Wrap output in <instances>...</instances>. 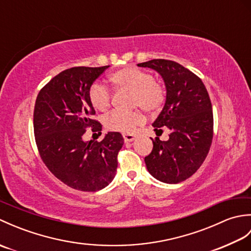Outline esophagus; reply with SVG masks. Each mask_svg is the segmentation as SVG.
<instances>
[{"label": "esophagus", "mask_w": 251, "mask_h": 251, "mask_svg": "<svg viewBox=\"0 0 251 251\" xmlns=\"http://www.w3.org/2000/svg\"><path fill=\"white\" fill-rule=\"evenodd\" d=\"M123 137H124L125 142H131V141H134L136 139V136L132 135V134H124V135H123Z\"/></svg>", "instance_id": "obj_1"}]
</instances>
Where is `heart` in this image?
Returning <instances> with one entry per match:
<instances>
[{"mask_svg":"<svg viewBox=\"0 0 251 251\" xmlns=\"http://www.w3.org/2000/svg\"><path fill=\"white\" fill-rule=\"evenodd\" d=\"M112 85L119 90L131 92V105L140 106L147 113L154 114L163 108L166 92L163 85L154 79L153 74L134 66L125 67L110 75ZM89 101L94 108L105 112L111 104V94L103 85L95 83L89 89ZM145 123V115L139 110L131 112L113 111L103 119L106 129L131 134Z\"/></svg>","mask_w":251,"mask_h":251,"instance_id":"b5f03b06","label":"heart"}]
</instances>
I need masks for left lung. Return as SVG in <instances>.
<instances>
[{"instance_id":"obj_1","label":"left lung","mask_w":251,"mask_h":251,"mask_svg":"<svg viewBox=\"0 0 251 251\" xmlns=\"http://www.w3.org/2000/svg\"><path fill=\"white\" fill-rule=\"evenodd\" d=\"M161 74L166 86V101L153 123L154 130H170L167 141L156 137L153 150L145 157L154 178L179 183L196 173L205 161L214 137V115L209 95L201 79L180 63L153 59L138 63Z\"/></svg>"}]
</instances>
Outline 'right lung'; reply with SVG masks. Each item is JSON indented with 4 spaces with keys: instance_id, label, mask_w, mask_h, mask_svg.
Listing matches in <instances>:
<instances>
[{
    "instance_id": "obj_1",
    "label": "right lung",
    "mask_w": 251,
    "mask_h": 251,
    "mask_svg": "<svg viewBox=\"0 0 251 251\" xmlns=\"http://www.w3.org/2000/svg\"><path fill=\"white\" fill-rule=\"evenodd\" d=\"M109 66L74 67L57 74L40 90L33 128L42 161L57 179L72 189L96 192L113 180L124 139L110 131L98 141H84L87 128L101 135L89 101L93 83Z\"/></svg>"
}]
</instances>
